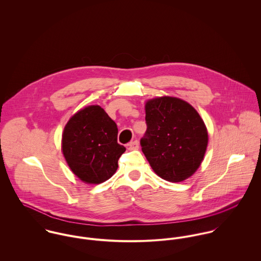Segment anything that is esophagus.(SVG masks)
<instances>
[{
    "mask_svg": "<svg viewBox=\"0 0 261 261\" xmlns=\"http://www.w3.org/2000/svg\"><path fill=\"white\" fill-rule=\"evenodd\" d=\"M127 149L129 150H134V149H139V143L138 141H133L127 145Z\"/></svg>",
    "mask_w": 261,
    "mask_h": 261,
    "instance_id": "esophagus-1",
    "label": "esophagus"
}]
</instances>
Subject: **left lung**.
<instances>
[{
	"mask_svg": "<svg viewBox=\"0 0 261 261\" xmlns=\"http://www.w3.org/2000/svg\"><path fill=\"white\" fill-rule=\"evenodd\" d=\"M146 123L141 146L153 172L173 183L191 177L208 145L207 128L197 111L180 98L158 97L146 103Z\"/></svg>",
	"mask_w": 261,
	"mask_h": 261,
	"instance_id": "left-lung-1",
	"label": "left lung"
}]
</instances>
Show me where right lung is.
<instances>
[{"instance_id": "right-lung-1", "label": "right lung", "mask_w": 261, "mask_h": 261, "mask_svg": "<svg viewBox=\"0 0 261 261\" xmlns=\"http://www.w3.org/2000/svg\"><path fill=\"white\" fill-rule=\"evenodd\" d=\"M117 126L99 106H90L68 120L62 135L64 158L81 181L100 184L117 170L125 148L117 143Z\"/></svg>"}]
</instances>
